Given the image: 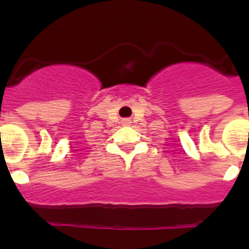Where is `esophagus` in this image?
Masks as SVG:
<instances>
[{
  "label": "esophagus",
  "instance_id": "34e87169",
  "mask_svg": "<svg viewBox=\"0 0 249 249\" xmlns=\"http://www.w3.org/2000/svg\"><path fill=\"white\" fill-rule=\"evenodd\" d=\"M123 124H124V125H130V120H129V119H124V120H123Z\"/></svg>",
  "mask_w": 249,
  "mask_h": 249
}]
</instances>
